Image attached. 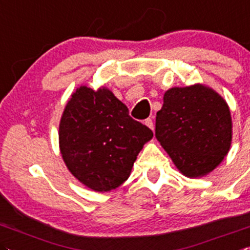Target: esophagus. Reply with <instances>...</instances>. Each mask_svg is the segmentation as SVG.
<instances>
[{
    "instance_id": "esophagus-1",
    "label": "esophagus",
    "mask_w": 250,
    "mask_h": 250,
    "mask_svg": "<svg viewBox=\"0 0 250 250\" xmlns=\"http://www.w3.org/2000/svg\"><path fill=\"white\" fill-rule=\"evenodd\" d=\"M145 125L148 126L151 130H153V121H152V119H146V120H145Z\"/></svg>"
}]
</instances>
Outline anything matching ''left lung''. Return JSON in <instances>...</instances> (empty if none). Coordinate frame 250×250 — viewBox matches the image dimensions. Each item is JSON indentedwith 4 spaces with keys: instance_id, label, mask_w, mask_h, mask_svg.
Here are the masks:
<instances>
[{
    "instance_id": "left-lung-1",
    "label": "left lung",
    "mask_w": 250,
    "mask_h": 250,
    "mask_svg": "<svg viewBox=\"0 0 250 250\" xmlns=\"http://www.w3.org/2000/svg\"><path fill=\"white\" fill-rule=\"evenodd\" d=\"M156 137L183 175H208L230 148L229 106L205 84L170 88L157 111Z\"/></svg>"
}]
</instances>
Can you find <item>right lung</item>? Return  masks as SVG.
<instances>
[{"mask_svg": "<svg viewBox=\"0 0 250 250\" xmlns=\"http://www.w3.org/2000/svg\"><path fill=\"white\" fill-rule=\"evenodd\" d=\"M153 132L129 115L106 87L81 85L71 94L59 125V145L71 174L94 191H110L130 177Z\"/></svg>", "mask_w": 250, "mask_h": 250, "instance_id": "1", "label": "right lung"}]
</instances>
